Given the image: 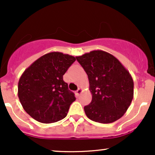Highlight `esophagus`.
Listing matches in <instances>:
<instances>
[{
    "label": "esophagus",
    "instance_id": "1",
    "mask_svg": "<svg viewBox=\"0 0 155 155\" xmlns=\"http://www.w3.org/2000/svg\"><path fill=\"white\" fill-rule=\"evenodd\" d=\"M82 92H83V90L81 88H79L77 90H76V95H79L80 94H81L82 93Z\"/></svg>",
    "mask_w": 155,
    "mask_h": 155
}]
</instances>
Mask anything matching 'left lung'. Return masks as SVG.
<instances>
[{
    "mask_svg": "<svg viewBox=\"0 0 155 155\" xmlns=\"http://www.w3.org/2000/svg\"><path fill=\"white\" fill-rule=\"evenodd\" d=\"M88 76L92 101L84 109L94 122L112 123L128 109L133 98L130 74L114 55L93 50L76 57Z\"/></svg>",
    "mask_w": 155,
    "mask_h": 155,
    "instance_id": "8db88e82",
    "label": "left lung"
}]
</instances>
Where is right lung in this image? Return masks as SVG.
<instances>
[{
    "label": "right lung",
    "instance_id": "1",
    "mask_svg": "<svg viewBox=\"0 0 155 155\" xmlns=\"http://www.w3.org/2000/svg\"><path fill=\"white\" fill-rule=\"evenodd\" d=\"M76 60L60 51L43 55L27 68L18 82V97L23 108L41 123H52L65 118L74 94L63 81V75Z\"/></svg>",
    "mask_w": 155,
    "mask_h": 155
}]
</instances>
